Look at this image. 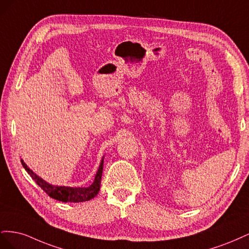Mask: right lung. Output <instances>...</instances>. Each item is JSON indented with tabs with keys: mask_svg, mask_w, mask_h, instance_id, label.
Segmentation results:
<instances>
[{
	"mask_svg": "<svg viewBox=\"0 0 249 249\" xmlns=\"http://www.w3.org/2000/svg\"><path fill=\"white\" fill-rule=\"evenodd\" d=\"M21 161V165L24 166L26 171L29 173L31 178L35 180L36 184L38 185L41 189L46 192L50 197L57 199L59 201L63 202H82V201H87L96 196V194L99 193L100 188H101V178H102V173H103V165L104 160H102L101 165L97 170L94 182L92 185H90L87 188H72V187H62V186H53L44 182L42 178L37 177L35 173L30 169L26 163Z\"/></svg>",
	"mask_w": 249,
	"mask_h": 249,
	"instance_id": "1",
	"label": "right lung"
}]
</instances>
